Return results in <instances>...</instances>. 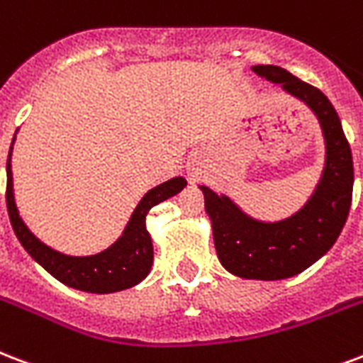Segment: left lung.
<instances>
[{
    "label": "left lung",
    "instance_id": "1",
    "mask_svg": "<svg viewBox=\"0 0 363 363\" xmlns=\"http://www.w3.org/2000/svg\"><path fill=\"white\" fill-rule=\"evenodd\" d=\"M251 70L311 108L325 140V165L308 201L291 217L264 223L249 217L225 194L200 186L211 218L220 264L245 280H286L328 253L347 223L352 201L354 165L341 120L322 91L301 82L280 66L257 65Z\"/></svg>",
    "mask_w": 363,
    "mask_h": 363
}]
</instances>
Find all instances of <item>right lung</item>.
Wrapping results in <instances>:
<instances>
[{
    "label": "right lung",
    "mask_w": 363,
    "mask_h": 363,
    "mask_svg": "<svg viewBox=\"0 0 363 363\" xmlns=\"http://www.w3.org/2000/svg\"><path fill=\"white\" fill-rule=\"evenodd\" d=\"M13 143H11L9 157H7V196L5 198H7V211H9L13 230L18 242L22 243V247L28 251V255L45 268L52 278L79 291L116 293L129 289L145 280L154 261L152 238L146 230V215L160 201L181 192L182 188L186 186V179L175 177L148 190L145 198L135 207L123 234L108 249L89 257L65 255L38 240L18 215L15 194H13V171H11Z\"/></svg>",
    "instance_id": "add662e5"
}]
</instances>
